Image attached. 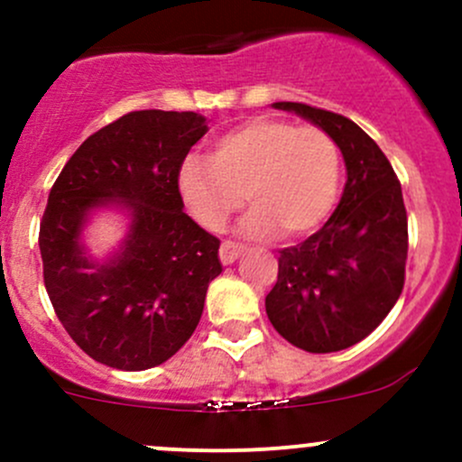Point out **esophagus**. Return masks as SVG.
I'll use <instances>...</instances> for the list:
<instances>
[{
  "mask_svg": "<svg viewBox=\"0 0 462 462\" xmlns=\"http://www.w3.org/2000/svg\"><path fill=\"white\" fill-rule=\"evenodd\" d=\"M241 253H244V248H241L239 244H235V241H223L221 250H218V257H221L223 265H227L235 263V261L241 257Z\"/></svg>",
  "mask_w": 462,
  "mask_h": 462,
  "instance_id": "1",
  "label": "esophagus"
}]
</instances>
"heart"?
<instances>
[{
    "mask_svg": "<svg viewBox=\"0 0 462 462\" xmlns=\"http://www.w3.org/2000/svg\"><path fill=\"white\" fill-rule=\"evenodd\" d=\"M339 189V149L318 127L250 118L217 138L212 158L180 165L179 192L208 230L254 205L241 230L248 236H301L324 223Z\"/></svg>",
    "mask_w": 462,
    "mask_h": 462,
    "instance_id": "1",
    "label": "heart"
}]
</instances>
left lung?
Masks as SVG:
<instances>
[{"label": "left lung", "mask_w": 462, "mask_h": 462, "mask_svg": "<svg viewBox=\"0 0 462 462\" xmlns=\"http://www.w3.org/2000/svg\"><path fill=\"white\" fill-rule=\"evenodd\" d=\"M318 125L346 165L339 205L321 230L279 254L265 313L283 339L309 353L362 342L404 286L409 235L402 188L374 138L353 120L301 102H274Z\"/></svg>", "instance_id": "8db88e82"}]
</instances>
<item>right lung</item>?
Wrapping results in <instances>:
<instances>
[{
  "mask_svg": "<svg viewBox=\"0 0 462 462\" xmlns=\"http://www.w3.org/2000/svg\"><path fill=\"white\" fill-rule=\"evenodd\" d=\"M208 132L194 111H132L88 136L60 171L40 223L44 286L73 342L100 365L144 371L197 330L221 241L183 212L179 171ZM97 208L128 217L106 260L86 253Z\"/></svg>",
  "mask_w": 462,
  "mask_h": 462,
  "instance_id": "1",
  "label": "right lung"
}]
</instances>
